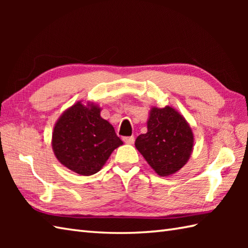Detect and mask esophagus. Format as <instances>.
<instances>
[{
  "label": "esophagus",
  "mask_w": 248,
  "mask_h": 248,
  "mask_svg": "<svg viewBox=\"0 0 248 248\" xmlns=\"http://www.w3.org/2000/svg\"><path fill=\"white\" fill-rule=\"evenodd\" d=\"M134 136H125V138H124V141L125 144H129V145H132L134 144Z\"/></svg>",
  "instance_id": "1"
}]
</instances>
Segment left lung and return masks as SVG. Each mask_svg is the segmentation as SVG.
<instances>
[{
	"label": "left lung",
	"mask_w": 248,
	"mask_h": 248,
	"mask_svg": "<svg viewBox=\"0 0 248 248\" xmlns=\"http://www.w3.org/2000/svg\"><path fill=\"white\" fill-rule=\"evenodd\" d=\"M194 134L186 118L171 107L151 108L147 133L135 147L157 175L167 177L186 164L193 151Z\"/></svg>",
	"instance_id": "1"
}]
</instances>
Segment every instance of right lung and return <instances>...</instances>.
<instances>
[{"instance_id":"add662e5","label":"right lung","mask_w":248,"mask_h":248,"mask_svg":"<svg viewBox=\"0 0 248 248\" xmlns=\"http://www.w3.org/2000/svg\"><path fill=\"white\" fill-rule=\"evenodd\" d=\"M100 112L97 104L78 101L61 115L52 133L56 159L81 176L98 172L110 154L124 144Z\"/></svg>"}]
</instances>
